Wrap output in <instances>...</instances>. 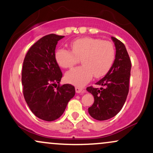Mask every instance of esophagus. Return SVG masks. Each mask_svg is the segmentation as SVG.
<instances>
[{"label": "esophagus", "instance_id": "esophagus-1", "mask_svg": "<svg viewBox=\"0 0 153 153\" xmlns=\"http://www.w3.org/2000/svg\"><path fill=\"white\" fill-rule=\"evenodd\" d=\"M75 91H76V93H81L83 91V89L81 87H75Z\"/></svg>", "mask_w": 153, "mask_h": 153}]
</instances>
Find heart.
Instances as JSON below:
<instances>
[{
	"label": "heart",
	"mask_w": 153,
	"mask_h": 153,
	"mask_svg": "<svg viewBox=\"0 0 153 153\" xmlns=\"http://www.w3.org/2000/svg\"><path fill=\"white\" fill-rule=\"evenodd\" d=\"M71 51L59 48L55 51V60L64 69L73 67L81 59L83 65L75 68L65 74L68 83L83 87L91 79L105 76L112 67L115 57L114 45L109 41L94 38H82L71 44Z\"/></svg>",
	"instance_id": "b5f03b06"
}]
</instances>
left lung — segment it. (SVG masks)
<instances>
[{"label": "left lung", "instance_id": "obj_1", "mask_svg": "<svg viewBox=\"0 0 153 153\" xmlns=\"http://www.w3.org/2000/svg\"><path fill=\"white\" fill-rule=\"evenodd\" d=\"M116 48L115 59L105 77L96 83L101 86L88 87L87 90L92 94L94 102L88 112L97 120H107L113 117L123 108L129 92L131 60L123 42L112 37Z\"/></svg>", "mask_w": 153, "mask_h": 153}]
</instances>
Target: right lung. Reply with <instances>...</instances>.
<instances>
[{
	"label": "right lung",
	"instance_id": "1",
	"mask_svg": "<svg viewBox=\"0 0 153 153\" xmlns=\"http://www.w3.org/2000/svg\"><path fill=\"white\" fill-rule=\"evenodd\" d=\"M64 37L53 33L42 37L32 45L23 60V96L31 112L45 121L60 117L75 94L73 85L59 83L63 74L54 54L57 43Z\"/></svg>",
	"mask_w": 153,
	"mask_h": 153
}]
</instances>
